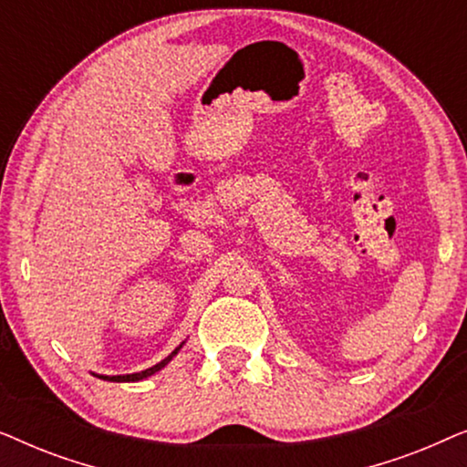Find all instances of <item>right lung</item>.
<instances>
[{
	"instance_id": "right-lung-1",
	"label": "right lung",
	"mask_w": 467,
	"mask_h": 467,
	"mask_svg": "<svg viewBox=\"0 0 467 467\" xmlns=\"http://www.w3.org/2000/svg\"><path fill=\"white\" fill-rule=\"evenodd\" d=\"M187 342V340H184ZM184 342L182 344H178V347L171 350V353L165 357L163 361H159L157 366H152V368H146V369H142V372H133V374H117V376H106V374H95L93 372V376H98V379H101V380H110V382H138V380H144V379H149V376H152L155 372H159V369H163L165 366H168V363L174 359V357L178 355V350H181L182 347H184Z\"/></svg>"
}]
</instances>
